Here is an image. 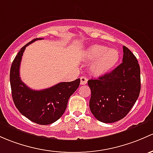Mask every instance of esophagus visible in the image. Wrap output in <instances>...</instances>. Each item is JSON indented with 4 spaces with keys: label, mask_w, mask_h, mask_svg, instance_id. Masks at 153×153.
I'll return each mask as SVG.
<instances>
[{
    "label": "esophagus",
    "mask_w": 153,
    "mask_h": 153,
    "mask_svg": "<svg viewBox=\"0 0 153 153\" xmlns=\"http://www.w3.org/2000/svg\"><path fill=\"white\" fill-rule=\"evenodd\" d=\"M88 79L86 78V77H81V85H85L87 83Z\"/></svg>",
    "instance_id": "obj_1"
}]
</instances>
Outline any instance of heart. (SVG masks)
Returning <instances> with one entry per match:
<instances>
[{"label":"heart","mask_w":153,"mask_h":153,"mask_svg":"<svg viewBox=\"0 0 153 153\" xmlns=\"http://www.w3.org/2000/svg\"><path fill=\"white\" fill-rule=\"evenodd\" d=\"M86 56L88 59H96L91 65V70L93 74L97 75H104L112 70L118 63L120 53L115 49L102 45H94L87 48Z\"/></svg>","instance_id":"heart-1"}]
</instances>
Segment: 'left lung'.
<instances>
[{
  "mask_svg": "<svg viewBox=\"0 0 153 153\" xmlns=\"http://www.w3.org/2000/svg\"><path fill=\"white\" fill-rule=\"evenodd\" d=\"M123 59L113 71L88 81L91 89L89 108L99 121L122 120L137 100L141 90L140 67L136 56L123 46Z\"/></svg>",
  "mask_w": 153,
  "mask_h": 153,
  "instance_id": "8db88e82",
  "label": "left lung"
}]
</instances>
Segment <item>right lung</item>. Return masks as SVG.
Returning a JSON list of instances; mask_svg holds the SVG:
<instances>
[{"label": "right lung", "instance_id": "right-lung-1", "mask_svg": "<svg viewBox=\"0 0 153 153\" xmlns=\"http://www.w3.org/2000/svg\"><path fill=\"white\" fill-rule=\"evenodd\" d=\"M23 46L13 61L10 70V84L13 101L22 115L39 125H50L57 121L65 111L70 96L80 84L79 78L71 82H61L42 90H33L20 79V67L25 48L36 40Z\"/></svg>", "mask_w": 153, "mask_h": 153}]
</instances>
